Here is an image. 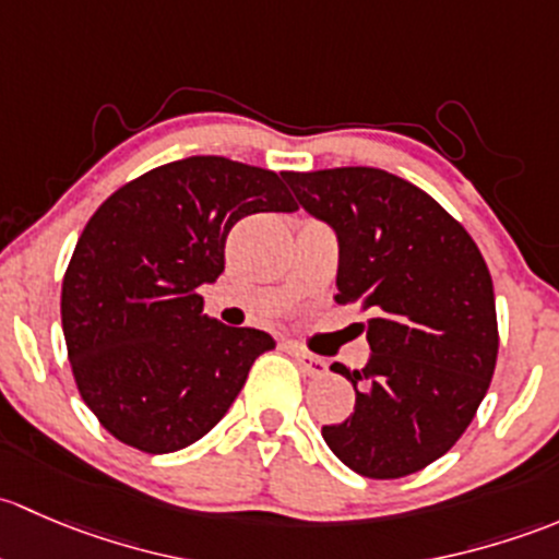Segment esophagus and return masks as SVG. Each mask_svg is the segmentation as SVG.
Segmentation results:
<instances>
[{
    "label": "esophagus",
    "mask_w": 559,
    "mask_h": 559,
    "mask_svg": "<svg viewBox=\"0 0 559 559\" xmlns=\"http://www.w3.org/2000/svg\"><path fill=\"white\" fill-rule=\"evenodd\" d=\"M287 349H290V355L298 360V366H301V371L309 373V377H322V373L328 371L325 360L318 358V355L307 353V349L296 347V344H290V347H287Z\"/></svg>",
    "instance_id": "esophagus-1"
}]
</instances>
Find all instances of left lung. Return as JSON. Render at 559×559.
Wrapping results in <instances>:
<instances>
[{
	"label": "left lung",
	"mask_w": 559,
	"mask_h": 559,
	"mask_svg": "<svg viewBox=\"0 0 559 559\" xmlns=\"http://www.w3.org/2000/svg\"><path fill=\"white\" fill-rule=\"evenodd\" d=\"M338 239L336 301L360 304L371 358L333 364L355 412L322 439L355 474L401 479L454 447L498 360L492 277L476 241L428 193L371 166L285 171Z\"/></svg>",
	"instance_id": "8db88e82"
}]
</instances>
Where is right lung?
Wrapping results in <instances>:
<instances>
[{
  "label": "right lung",
  "mask_w": 559,
  "mask_h": 559,
  "mask_svg": "<svg viewBox=\"0 0 559 559\" xmlns=\"http://www.w3.org/2000/svg\"><path fill=\"white\" fill-rule=\"evenodd\" d=\"M277 171L191 155L118 188L94 212L61 287L69 364L105 430L147 454L210 433L274 338L204 314L226 237L255 212H296Z\"/></svg>",
  "instance_id": "obj_1"
}]
</instances>
